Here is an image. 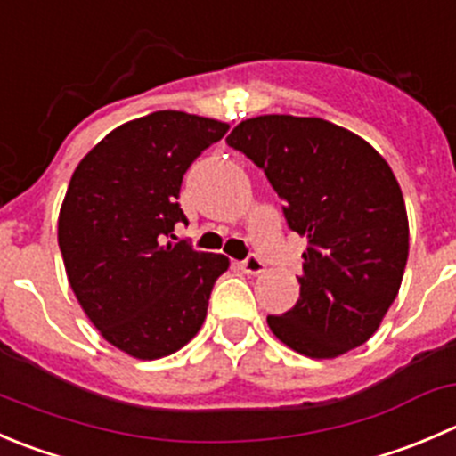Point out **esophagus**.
Listing matches in <instances>:
<instances>
[{
	"label": "esophagus",
	"instance_id": "esophagus-1",
	"mask_svg": "<svg viewBox=\"0 0 456 456\" xmlns=\"http://www.w3.org/2000/svg\"><path fill=\"white\" fill-rule=\"evenodd\" d=\"M240 269H242V272H245V273H249V276H258V273L265 272V263H263V260H260L256 254H249V256H247V258L240 263Z\"/></svg>",
	"mask_w": 456,
	"mask_h": 456
}]
</instances>
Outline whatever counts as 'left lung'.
I'll list each match as a JSON object with an SVG mask.
<instances>
[{
    "mask_svg": "<svg viewBox=\"0 0 456 456\" xmlns=\"http://www.w3.org/2000/svg\"><path fill=\"white\" fill-rule=\"evenodd\" d=\"M227 144L265 171L291 232L307 238L300 298L267 316L285 346L334 359L363 346L399 294L408 214L390 165L359 135L321 118L260 116Z\"/></svg>",
    "mask_w": 456,
    "mask_h": 456,
    "instance_id": "left-lung-1",
    "label": "left lung"
}]
</instances>
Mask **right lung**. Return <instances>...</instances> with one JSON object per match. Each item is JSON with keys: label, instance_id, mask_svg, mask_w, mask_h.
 <instances>
[{"label": "right lung", "instance_id": "1", "mask_svg": "<svg viewBox=\"0 0 456 456\" xmlns=\"http://www.w3.org/2000/svg\"><path fill=\"white\" fill-rule=\"evenodd\" d=\"M229 126L183 110H156L110 131L70 178L57 223L66 276L110 346L162 359L198 334L223 254L175 240L183 175Z\"/></svg>", "mask_w": 456, "mask_h": 456}]
</instances>
